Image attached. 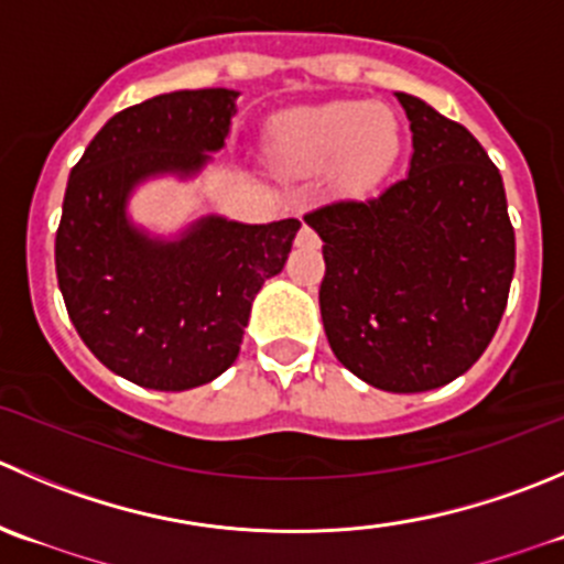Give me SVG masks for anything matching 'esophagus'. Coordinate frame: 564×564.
I'll use <instances>...</instances> for the list:
<instances>
[{
  "label": "esophagus",
  "mask_w": 564,
  "mask_h": 564,
  "mask_svg": "<svg viewBox=\"0 0 564 564\" xmlns=\"http://www.w3.org/2000/svg\"><path fill=\"white\" fill-rule=\"evenodd\" d=\"M297 245H308V248H316L319 245V237H316V231L311 226H303L297 234Z\"/></svg>",
  "instance_id": "34e87169"
}]
</instances>
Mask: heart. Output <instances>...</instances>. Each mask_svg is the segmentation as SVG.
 Instances as JSON below:
<instances>
[{
    "instance_id": "heart-1",
    "label": "heart",
    "mask_w": 564,
    "mask_h": 564,
    "mask_svg": "<svg viewBox=\"0 0 564 564\" xmlns=\"http://www.w3.org/2000/svg\"><path fill=\"white\" fill-rule=\"evenodd\" d=\"M397 151V126L371 101H333L297 112L283 131V160L294 167H341L349 187H369Z\"/></svg>"
}]
</instances>
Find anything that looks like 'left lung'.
Wrapping results in <instances>:
<instances>
[{"label": "left lung", "mask_w": 564, "mask_h": 564, "mask_svg": "<svg viewBox=\"0 0 564 564\" xmlns=\"http://www.w3.org/2000/svg\"><path fill=\"white\" fill-rule=\"evenodd\" d=\"M413 131L410 171L371 198L330 200L322 325L336 358L393 393L441 388L488 349L516 272L499 167L466 126L397 93Z\"/></svg>", "instance_id": "left-lung-1"}]
</instances>
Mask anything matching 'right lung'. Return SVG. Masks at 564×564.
<instances>
[{
	"mask_svg": "<svg viewBox=\"0 0 564 564\" xmlns=\"http://www.w3.org/2000/svg\"><path fill=\"white\" fill-rule=\"evenodd\" d=\"M237 90L162 93L112 115L68 176L54 239L65 308L115 375L187 391L237 360L250 305L286 264L300 220L245 226L200 217L178 239L149 237L126 215L145 178H189L226 145Z\"/></svg>",
	"mask_w": 564,
	"mask_h": 564,
	"instance_id": "1",
	"label": "right lung"
}]
</instances>
